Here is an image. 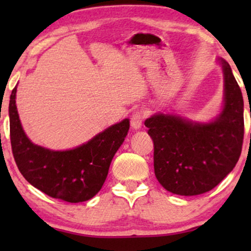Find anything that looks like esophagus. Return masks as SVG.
Wrapping results in <instances>:
<instances>
[{
    "label": "esophagus",
    "instance_id": "esophagus-1",
    "mask_svg": "<svg viewBox=\"0 0 251 251\" xmlns=\"http://www.w3.org/2000/svg\"><path fill=\"white\" fill-rule=\"evenodd\" d=\"M144 119H145V114H144L143 111H137L132 114L131 120H130V123H131L132 129H139L143 125Z\"/></svg>",
    "mask_w": 251,
    "mask_h": 251
}]
</instances>
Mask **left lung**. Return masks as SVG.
<instances>
[{
    "instance_id": "obj_1",
    "label": "left lung",
    "mask_w": 251,
    "mask_h": 251,
    "mask_svg": "<svg viewBox=\"0 0 251 251\" xmlns=\"http://www.w3.org/2000/svg\"><path fill=\"white\" fill-rule=\"evenodd\" d=\"M225 105L209 125L173 115H153L145 126L154 143V173L167 191L198 195L211 191L233 170L241 155L245 121L243 98L227 61L221 59Z\"/></svg>"
}]
</instances>
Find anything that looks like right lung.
I'll use <instances>...</instances> for the list:
<instances>
[{"label":"right lung","instance_id":"right-lung-1","mask_svg":"<svg viewBox=\"0 0 251 251\" xmlns=\"http://www.w3.org/2000/svg\"><path fill=\"white\" fill-rule=\"evenodd\" d=\"M16 91L10 96V140L16 164L25 179L51 198L77 203L94 198L107 177L109 164L129 131V120L109 126L84 145L54 152L34 145L20 125Z\"/></svg>","mask_w":251,"mask_h":251}]
</instances>
